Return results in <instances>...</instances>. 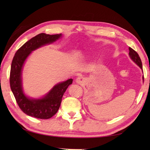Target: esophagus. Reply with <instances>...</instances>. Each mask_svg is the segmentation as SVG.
Segmentation results:
<instances>
[{
    "mask_svg": "<svg viewBox=\"0 0 150 150\" xmlns=\"http://www.w3.org/2000/svg\"><path fill=\"white\" fill-rule=\"evenodd\" d=\"M85 79L83 77H78L77 79H76V82L77 84H80V85H82L85 83Z\"/></svg>",
    "mask_w": 150,
    "mask_h": 150,
    "instance_id": "esophagus-1",
    "label": "esophagus"
}]
</instances>
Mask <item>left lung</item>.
Returning <instances> with one entry per match:
<instances>
[{
	"label": "left lung",
	"mask_w": 150,
	"mask_h": 150,
	"mask_svg": "<svg viewBox=\"0 0 150 150\" xmlns=\"http://www.w3.org/2000/svg\"><path fill=\"white\" fill-rule=\"evenodd\" d=\"M129 55L130 57V58H131L133 60V61L135 63H136L140 67V68L142 69V62H141V58H140V57L138 55V53H137L134 50H133L132 47H129ZM142 78H143V79H144V75H143Z\"/></svg>",
	"instance_id": "8db88e82"
}]
</instances>
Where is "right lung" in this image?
<instances>
[{
  "mask_svg": "<svg viewBox=\"0 0 150 150\" xmlns=\"http://www.w3.org/2000/svg\"><path fill=\"white\" fill-rule=\"evenodd\" d=\"M62 34L40 33L23 44L13 59L9 83L11 90L21 110L29 116L40 119H48L58 111L62 98L67 88L72 84L73 79L56 84L48 93L41 98H30L24 93L22 86V70L25 60L31 52L39 47L55 42Z\"/></svg>",
  "mask_w": 150,
  "mask_h": 150,
  "instance_id": "right-lung-1",
  "label": "right lung"
}]
</instances>
